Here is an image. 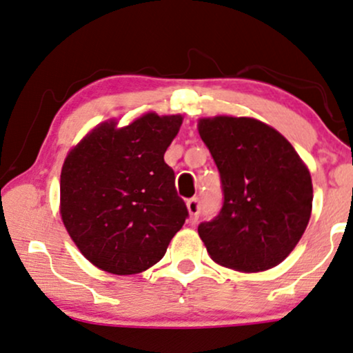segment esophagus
<instances>
[{"label":"esophagus","mask_w":353,"mask_h":353,"mask_svg":"<svg viewBox=\"0 0 353 353\" xmlns=\"http://www.w3.org/2000/svg\"><path fill=\"white\" fill-rule=\"evenodd\" d=\"M187 210H189L190 218L192 220H197L199 213H200V199L199 197H192L187 200Z\"/></svg>","instance_id":"34e87169"}]
</instances>
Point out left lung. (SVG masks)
Listing matches in <instances>:
<instances>
[{"mask_svg": "<svg viewBox=\"0 0 353 353\" xmlns=\"http://www.w3.org/2000/svg\"><path fill=\"white\" fill-rule=\"evenodd\" d=\"M220 171L223 207L199 225L210 257L239 272L279 265L305 233L313 208L306 164L275 128L251 117L199 120Z\"/></svg>", "mask_w": 353, "mask_h": 353, "instance_id": "obj_1", "label": "left lung"}]
</instances>
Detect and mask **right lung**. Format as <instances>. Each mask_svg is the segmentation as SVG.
Returning <instances> with one entry per match:
<instances>
[{
  "label": "right lung",
  "instance_id": "right-lung-1",
  "mask_svg": "<svg viewBox=\"0 0 353 353\" xmlns=\"http://www.w3.org/2000/svg\"><path fill=\"white\" fill-rule=\"evenodd\" d=\"M181 115L148 112L117 128L97 125L66 156L60 213L91 264L115 275L140 274L166 254L189 216L164 153Z\"/></svg>",
  "mask_w": 353,
  "mask_h": 353
}]
</instances>
